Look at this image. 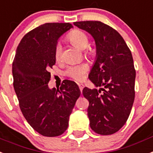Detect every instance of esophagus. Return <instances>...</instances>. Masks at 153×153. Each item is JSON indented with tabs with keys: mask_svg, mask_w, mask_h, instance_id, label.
Returning a JSON list of instances; mask_svg holds the SVG:
<instances>
[{
	"mask_svg": "<svg viewBox=\"0 0 153 153\" xmlns=\"http://www.w3.org/2000/svg\"><path fill=\"white\" fill-rule=\"evenodd\" d=\"M79 89H80L81 92H82L83 90V88H84V85L83 84H81V83H79Z\"/></svg>",
	"mask_w": 153,
	"mask_h": 153,
	"instance_id": "obj_1",
	"label": "esophagus"
}]
</instances>
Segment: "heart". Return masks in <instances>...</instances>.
<instances>
[{
  "label": "heart",
  "instance_id": "obj_1",
  "mask_svg": "<svg viewBox=\"0 0 153 153\" xmlns=\"http://www.w3.org/2000/svg\"><path fill=\"white\" fill-rule=\"evenodd\" d=\"M68 38L71 43L81 50H84L88 47V38L86 34L83 33L82 31L78 30V29L72 31L69 34ZM61 51H62L61 45L60 43H57L54 50V57L57 60L61 58ZM88 69V66L86 64H79V65H73L68 69L67 74L75 80L80 81L84 78L85 74L87 72Z\"/></svg>",
  "mask_w": 153,
  "mask_h": 153
}]
</instances>
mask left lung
Listing matches in <instances>:
<instances>
[{"label": "left lung", "mask_w": 153, "mask_h": 153, "mask_svg": "<svg viewBox=\"0 0 153 153\" xmlns=\"http://www.w3.org/2000/svg\"><path fill=\"white\" fill-rule=\"evenodd\" d=\"M93 37L96 56L88 79L99 90L83 88L88 117L96 133L114 134L126 123L134 100L135 70L130 49L112 27L98 21L74 22Z\"/></svg>", "instance_id": "obj_1"}]
</instances>
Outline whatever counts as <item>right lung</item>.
<instances>
[{
    "label": "right lung",
    "instance_id": "right-lung-1",
    "mask_svg": "<svg viewBox=\"0 0 153 153\" xmlns=\"http://www.w3.org/2000/svg\"><path fill=\"white\" fill-rule=\"evenodd\" d=\"M70 23H45L25 34L12 64L14 88L27 122L47 137L62 134L68 126L81 92L76 83L65 80L59 88H49V69L56 63L54 50Z\"/></svg>",
    "mask_w": 153,
    "mask_h": 153
}]
</instances>
